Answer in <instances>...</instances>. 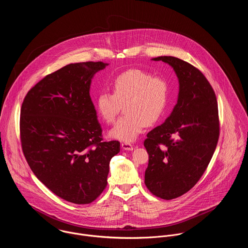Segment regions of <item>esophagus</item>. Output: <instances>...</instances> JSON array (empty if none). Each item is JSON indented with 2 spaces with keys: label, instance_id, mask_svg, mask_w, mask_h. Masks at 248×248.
I'll use <instances>...</instances> for the list:
<instances>
[{
  "label": "esophagus",
  "instance_id": "esophagus-1",
  "mask_svg": "<svg viewBox=\"0 0 248 248\" xmlns=\"http://www.w3.org/2000/svg\"><path fill=\"white\" fill-rule=\"evenodd\" d=\"M121 147H122L123 150H127V151H132L134 149L133 145L131 143H129V142H123L121 144Z\"/></svg>",
  "mask_w": 248,
  "mask_h": 248
}]
</instances>
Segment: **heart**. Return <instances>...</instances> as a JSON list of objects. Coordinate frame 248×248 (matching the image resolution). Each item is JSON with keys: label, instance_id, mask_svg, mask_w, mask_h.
<instances>
[{"label": "heart", "instance_id": "obj_1", "mask_svg": "<svg viewBox=\"0 0 248 248\" xmlns=\"http://www.w3.org/2000/svg\"><path fill=\"white\" fill-rule=\"evenodd\" d=\"M112 93L102 92L96 98L101 119L112 123L124 107L125 114L109 131V137L124 142L134 141L146 125L156 123L162 116L170 96V86L162 76H153L141 70H129L111 82Z\"/></svg>", "mask_w": 248, "mask_h": 248}]
</instances>
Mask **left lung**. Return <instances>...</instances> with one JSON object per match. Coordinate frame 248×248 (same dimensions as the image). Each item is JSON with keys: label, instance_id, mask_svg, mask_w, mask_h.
<instances>
[{"label": "left lung", "instance_id": "obj_1", "mask_svg": "<svg viewBox=\"0 0 248 248\" xmlns=\"http://www.w3.org/2000/svg\"><path fill=\"white\" fill-rule=\"evenodd\" d=\"M154 61L169 64L177 73V105L165 122L148 133L145 184L163 200L191 190L205 172L219 137L217 102L212 86L193 65L173 56Z\"/></svg>", "mask_w": 248, "mask_h": 248}]
</instances>
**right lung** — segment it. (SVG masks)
<instances>
[{
	"instance_id": "add662e5",
	"label": "right lung",
	"mask_w": 248,
	"mask_h": 248,
	"mask_svg": "<svg viewBox=\"0 0 248 248\" xmlns=\"http://www.w3.org/2000/svg\"><path fill=\"white\" fill-rule=\"evenodd\" d=\"M103 62L70 64L47 74L27 93L20 116L25 157L52 193L75 204L95 201L107 186L120 143L104 141L90 96L92 78Z\"/></svg>"
}]
</instances>
